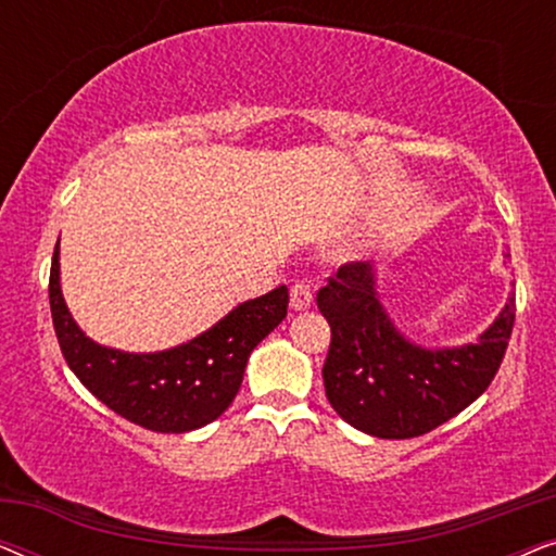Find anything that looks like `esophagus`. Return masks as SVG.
Instances as JSON below:
<instances>
[{
	"label": "esophagus",
	"mask_w": 556,
	"mask_h": 556,
	"mask_svg": "<svg viewBox=\"0 0 556 556\" xmlns=\"http://www.w3.org/2000/svg\"><path fill=\"white\" fill-rule=\"evenodd\" d=\"M314 303V288L308 280H295L291 286V306L295 311H306Z\"/></svg>",
	"instance_id": "34e87169"
}]
</instances>
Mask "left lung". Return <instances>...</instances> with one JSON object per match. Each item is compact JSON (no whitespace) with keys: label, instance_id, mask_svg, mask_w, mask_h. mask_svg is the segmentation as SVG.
<instances>
[{"label":"left lung","instance_id":"1","mask_svg":"<svg viewBox=\"0 0 556 556\" xmlns=\"http://www.w3.org/2000/svg\"><path fill=\"white\" fill-rule=\"evenodd\" d=\"M316 303L331 326L326 397L352 428L387 440L425 435L481 397L504 362L516 314L511 299L473 344L422 349L384 314L369 263L341 265Z\"/></svg>","mask_w":556,"mask_h":556}]
</instances>
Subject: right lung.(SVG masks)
<instances>
[{
	"label": "right lung",
	"mask_w": 556,
	"mask_h": 556,
	"mask_svg": "<svg viewBox=\"0 0 556 556\" xmlns=\"http://www.w3.org/2000/svg\"><path fill=\"white\" fill-rule=\"evenodd\" d=\"M60 245V240H58ZM50 268V311L60 352L73 375L105 407L154 432H189L232 405L248 356L288 314V288L240 303L210 331L154 354L96 344L73 321L60 291V250Z\"/></svg>",
	"instance_id": "1"
}]
</instances>
